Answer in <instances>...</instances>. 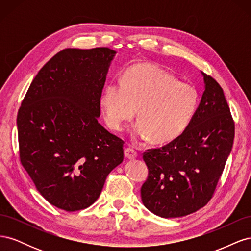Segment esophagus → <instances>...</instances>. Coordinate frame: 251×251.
Wrapping results in <instances>:
<instances>
[{"label":"esophagus","mask_w":251,"mask_h":251,"mask_svg":"<svg viewBox=\"0 0 251 251\" xmlns=\"http://www.w3.org/2000/svg\"><path fill=\"white\" fill-rule=\"evenodd\" d=\"M125 156H126V158L132 160V159H135L136 157H137V153H136V151L133 150L132 148H126L125 150Z\"/></svg>","instance_id":"esophagus-1"}]
</instances>
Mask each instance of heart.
I'll use <instances>...</instances> for the list:
<instances>
[{
	"mask_svg": "<svg viewBox=\"0 0 251 251\" xmlns=\"http://www.w3.org/2000/svg\"><path fill=\"white\" fill-rule=\"evenodd\" d=\"M198 104L195 87L151 64L128 67L121 80L107 83L100 97L103 118L111 128L123 130L138 109L133 135L156 144L179 137L192 123Z\"/></svg>",
	"mask_w": 251,
	"mask_h": 251,
	"instance_id": "b5f03b06",
	"label": "heart"
}]
</instances>
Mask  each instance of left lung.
Masks as SVG:
<instances>
[{
  "label": "left lung",
  "instance_id": "1",
  "mask_svg": "<svg viewBox=\"0 0 251 251\" xmlns=\"http://www.w3.org/2000/svg\"><path fill=\"white\" fill-rule=\"evenodd\" d=\"M201 73L204 92L192 123L166 146L143 154L149 177L141 200L161 218L184 217L205 206L231 151L234 124L223 89Z\"/></svg>",
  "mask_w": 251,
  "mask_h": 251
}]
</instances>
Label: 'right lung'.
I'll return each instance as SVG.
<instances>
[{"mask_svg": "<svg viewBox=\"0 0 251 251\" xmlns=\"http://www.w3.org/2000/svg\"><path fill=\"white\" fill-rule=\"evenodd\" d=\"M116 51L67 48L36 74L18 113L20 158L39 193L66 211L89 207L124 160V141L98 123Z\"/></svg>", "mask_w": 251, "mask_h": 251, "instance_id": "right-lung-1", "label": "right lung"}]
</instances>
